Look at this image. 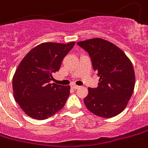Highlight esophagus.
Wrapping results in <instances>:
<instances>
[{
  "label": "esophagus",
  "mask_w": 148,
  "mask_h": 148,
  "mask_svg": "<svg viewBox=\"0 0 148 148\" xmlns=\"http://www.w3.org/2000/svg\"><path fill=\"white\" fill-rule=\"evenodd\" d=\"M71 88L74 89H77L79 88V86H77V85H76V84H72Z\"/></svg>",
  "instance_id": "obj_1"
}]
</instances>
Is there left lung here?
<instances>
[{"mask_svg": "<svg viewBox=\"0 0 148 148\" xmlns=\"http://www.w3.org/2000/svg\"><path fill=\"white\" fill-rule=\"evenodd\" d=\"M77 44L88 53L93 68L100 77L96 88H88V94L84 99L85 106L103 118L119 115L134 92L135 74L130 60L116 45L100 38Z\"/></svg>", "mask_w": 148, "mask_h": 148, "instance_id": "left-lung-1", "label": "left lung"}]
</instances>
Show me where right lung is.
I'll return each instance as SVG.
<instances>
[{
  "instance_id": "1",
  "label": "right lung",
  "mask_w": 148,
  "mask_h": 148,
  "mask_svg": "<svg viewBox=\"0 0 148 148\" xmlns=\"http://www.w3.org/2000/svg\"><path fill=\"white\" fill-rule=\"evenodd\" d=\"M74 44L75 42H42L32 49L20 62L12 80L13 95L29 116L46 119L64 106L71 87L50 84V81Z\"/></svg>"
}]
</instances>
